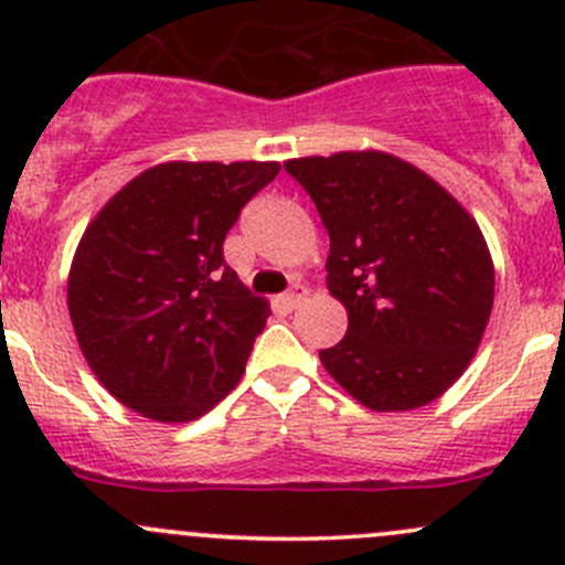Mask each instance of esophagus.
I'll return each instance as SVG.
<instances>
[{"instance_id": "esophagus-1", "label": "esophagus", "mask_w": 565, "mask_h": 565, "mask_svg": "<svg viewBox=\"0 0 565 565\" xmlns=\"http://www.w3.org/2000/svg\"><path fill=\"white\" fill-rule=\"evenodd\" d=\"M306 295H309V289H306L303 284H292V287H289V292H284V295H281L284 309H287V311L298 309V306L303 303V300H306Z\"/></svg>"}]
</instances>
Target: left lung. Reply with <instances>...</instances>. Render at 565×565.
I'll use <instances>...</instances> for the list:
<instances>
[{
  "label": "left lung",
  "instance_id": "8db88e82",
  "mask_svg": "<svg viewBox=\"0 0 565 565\" xmlns=\"http://www.w3.org/2000/svg\"><path fill=\"white\" fill-rule=\"evenodd\" d=\"M330 235L328 289L350 324L319 350L377 413L435 402L461 377L492 315L494 270L476 221L429 174L388 152L284 163Z\"/></svg>",
  "mask_w": 565,
  "mask_h": 565
}]
</instances>
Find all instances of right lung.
Returning a JSON list of instances; mask_svg holds the SVG:
<instances>
[{
	"mask_svg": "<svg viewBox=\"0 0 565 565\" xmlns=\"http://www.w3.org/2000/svg\"><path fill=\"white\" fill-rule=\"evenodd\" d=\"M278 163H161L87 226L67 309L95 377L163 424L207 413L246 372L270 306L224 262L241 210Z\"/></svg>",
	"mask_w": 565,
	"mask_h": 565,
	"instance_id": "1",
	"label": "right lung"
}]
</instances>
